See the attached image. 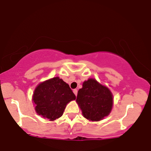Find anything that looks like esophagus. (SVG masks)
Here are the masks:
<instances>
[{
	"label": "esophagus",
	"instance_id": "1",
	"mask_svg": "<svg viewBox=\"0 0 151 151\" xmlns=\"http://www.w3.org/2000/svg\"><path fill=\"white\" fill-rule=\"evenodd\" d=\"M73 93H74V95H75L76 96H77V89H74L73 90Z\"/></svg>",
	"mask_w": 151,
	"mask_h": 151
}]
</instances>
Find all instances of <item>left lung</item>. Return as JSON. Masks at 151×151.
<instances>
[{"instance_id":"left-lung-1","label":"left lung","mask_w":151,"mask_h":151,"mask_svg":"<svg viewBox=\"0 0 151 151\" xmlns=\"http://www.w3.org/2000/svg\"><path fill=\"white\" fill-rule=\"evenodd\" d=\"M76 102L83 117L90 121H100L109 115L114 98L107 87L90 78L83 81L82 88L78 91Z\"/></svg>"}]
</instances>
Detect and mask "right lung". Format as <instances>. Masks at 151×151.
Masks as SVG:
<instances>
[{"label":"right lung","instance_id":"right-lung-1","mask_svg":"<svg viewBox=\"0 0 151 151\" xmlns=\"http://www.w3.org/2000/svg\"><path fill=\"white\" fill-rule=\"evenodd\" d=\"M75 99L69 85L56 77L40 83L34 91L32 100L36 113L53 121L62 116L67 104Z\"/></svg>","mask_w":151,"mask_h":151}]
</instances>
